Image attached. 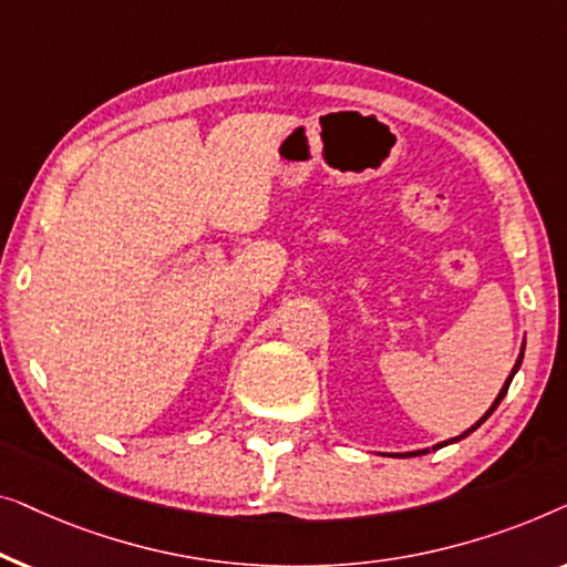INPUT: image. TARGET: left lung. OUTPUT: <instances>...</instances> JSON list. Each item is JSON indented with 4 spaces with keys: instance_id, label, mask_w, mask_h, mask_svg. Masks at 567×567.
Returning <instances> with one entry per match:
<instances>
[{
    "instance_id": "left-lung-1",
    "label": "left lung",
    "mask_w": 567,
    "mask_h": 567,
    "mask_svg": "<svg viewBox=\"0 0 567 567\" xmlns=\"http://www.w3.org/2000/svg\"><path fill=\"white\" fill-rule=\"evenodd\" d=\"M522 360H524V347H522V354H519V360H516V364H514V370H512V374H508V380L504 382V388H501V393L496 395V401H493V405H491V409L483 413V416H481V421H475V424H473V426H470V429H467V432H462L460 436H454V440H446V442H442V444H434V446H432V450H442V446H446V444H454V442L465 440V436H467V434H473V432H475V429H477V426H481V424H483V421H485V419H488V416H491V413L498 409V403H501V401H504V395H506V390H508V385H512V380H514V374H516V370H519V367H522ZM426 452H429V450H416V452H401V454H393V457H419V454H426Z\"/></svg>"
}]
</instances>
